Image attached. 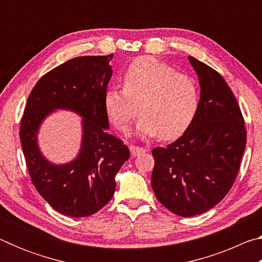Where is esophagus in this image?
I'll return each mask as SVG.
<instances>
[{"label":"esophagus","instance_id":"obj_1","mask_svg":"<svg viewBox=\"0 0 262 262\" xmlns=\"http://www.w3.org/2000/svg\"><path fill=\"white\" fill-rule=\"evenodd\" d=\"M129 149H130V154L132 156H139V155L145 152V149L142 148V147H136V145H129Z\"/></svg>","mask_w":262,"mask_h":262}]
</instances>
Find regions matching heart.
<instances>
[{
  "instance_id": "obj_1",
  "label": "heart",
  "mask_w": 262,
  "mask_h": 262,
  "mask_svg": "<svg viewBox=\"0 0 262 262\" xmlns=\"http://www.w3.org/2000/svg\"><path fill=\"white\" fill-rule=\"evenodd\" d=\"M122 82L123 90L108 89L104 97L106 115L117 130H128L139 105L142 117L136 130L142 137L176 140L192 125L200 105V89L193 77L142 56L132 62Z\"/></svg>"
}]
</instances>
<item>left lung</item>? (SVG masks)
I'll use <instances>...</instances> for the list:
<instances>
[{
  "label": "left lung",
  "instance_id": "left-lung-1",
  "mask_svg": "<svg viewBox=\"0 0 262 262\" xmlns=\"http://www.w3.org/2000/svg\"><path fill=\"white\" fill-rule=\"evenodd\" d=\"M188 60L201 86L198 113L178 140L152 149L151 174L157 200L183 217L200 215L223 200L246 147L245 123L231 89L209 66Z\"/></svg>",
  "mask_w": 262,
  "mask_h": 262
}]
</instances>
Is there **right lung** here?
<instances>
[{
	"mask_svg": "<svg viewBox=\"0 0 262 262\" xmlns=\"http://www.w3.org/2000/svg\"><path fill=\"white\" fill-rule=\"evenodd\" d=\"M113 54L78 56L43 75L28 98L19 136L30 178L38 193L62 215L86 217L99 211L115 190V174L130 154L110 128L104 97L112 76ZM56 108L83 118L81 150L76 160L55 166L43 158L36 134L41 122Z\"/></svg>",
	"mask_w": 262,
	"mask_h": 262,
	"instance_id": "1",
	"label": "right lung"
}]
</instances>
